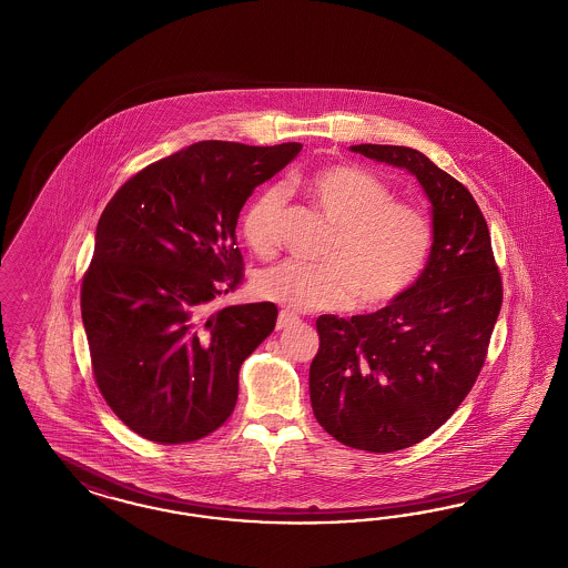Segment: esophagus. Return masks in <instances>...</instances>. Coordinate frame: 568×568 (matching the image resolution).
I'll list each match as a JSON object with an SVG mask.
<instances>
[{"label": "esophagus", "mask_w": 568, "mask_h": 568, "mask_svg": "<svg viewBox=\"0 0 568 568\" xmlns=\"http://www.w3.org/2000/svg\"><path fill=\"white\" fill-rule=\"evenodd\" d=\"M294 323H297V316H295L294 313L281 311L278 318H276V329H287V327H292Z\"/></svg>", "instance_id": "obj_1"}]
</instances>
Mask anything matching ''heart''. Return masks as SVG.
I'll return each instance as SVG.
<instances>
[{"instance_id": "heart-1", "label": "heart", "mask_w": 568, "mask_h": 568, "mask_svg": "<svg viewBox=\"0 0 568 568\" xmlns=\"http://www.w3.org/2000/svg\"><path fill=\"white\" fill-rule=\"evenodd\" d=\"M304 191L335 226L325 264L283 260L255 274V294L292 311H337L353 302L379 308L412 290L434 243V224L424 207L394 201L384 180L354 165L314 172L304 178ZM283 212L285 191L278 184L264 189L247 207L241 231L255 254L273 255L278 247Z\"/></svg>"}]
</instances>
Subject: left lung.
I'll list each match as a JSON object with an SVG mask.
<instances>
[{
    "mask_svg": "<svg viewBox=\"0 0 568 568\" xmlns=\"http://www.w3.org/2000/svg\"><path fill=\"white\" fill-rule=\"evenodd\" d=\"M354 153L409 170L432 203L430 260L412 290L373 314L316 318V422L353 449H407L438 430L471 390L504 287L489 226L468 189L409 146Z\"/></svg>",
    "mask_w": 568,
    "mask_h": 568,
    "instance_id": "obj_1",
    "label": "left lung"
}]
</instances>
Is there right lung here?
<instances>
[{
	"label": "right lung",
	"mask_w": 568,
	"mask_h": 568,
	"mask_svg": "<svg viewBox=\"0 0 568 568\" xmlns=\"http://www.w3.org/2000/svg\"><path fill=\"white\" fill-rule=\"evenodd\" d=\"M300 151L203 140L140 170L100 215L81 318L100 394L138 436L193 443L235 409L239 369L278 311L214 300L243 283L245 201Z\"/></svg>",
	"instance_id": "1"
}]
</instances>
